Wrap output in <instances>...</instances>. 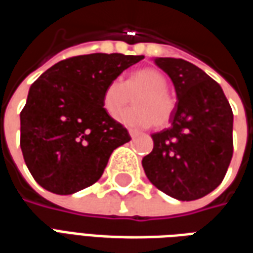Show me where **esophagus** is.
Segmentation results:
<instances>
[{"label": "esophagus", "mask_w": 253, "mask_h": 253, "mask_svg": "<svg viewBox=\"0 0 253 253\" xmlns=\"http://www.w3.org/2000/svg\"><path fill=\"white\" fill-rule=\"evenodd\" d=\"M128 134H130V137L131 138H135L139 134L138 131H135V130H128Z\"/></svg>", "instance_id": "1"}]
</instances>
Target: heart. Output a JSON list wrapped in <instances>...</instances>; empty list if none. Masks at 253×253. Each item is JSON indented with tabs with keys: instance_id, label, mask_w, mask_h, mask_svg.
Listing matches in <instances>:
<instances>
[{
	"instance_id": "1",
	"label": "heart",
	"mask_w": 253,
	"mask_h": 253,
	"mask_svg": "<svg viewBox=\"0 0 253 253\" xmlns=\"http://www.w3.org/2000/svg\"><path fill=\"white\" fill-rule=\"evenodd\" d=\"M168 81L156 69H142L134 72L122 81L112 80L104 89L103 107L110 116H115L135 96L134 108L118 115L122 125L134 128H148L156 123L157 127L168 125L175 111V101L168 94Z\"/></svg>"
}]
</instances>
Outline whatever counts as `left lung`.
<instances>
[{"mask_svg": "<svg viewBox=\"0 0 253 253\" xmlns=\"http://www.w3.org/2000/svg\"><path fill=\"white\" fill-rule=\"evenodd\" d=\"M175 86L170 127L154 132L153 150L143 157L148 179L179 201H195L215 190L233 154V112L219 84L195 65L154 58Z\"/></svg>", "mask_w": 253, "mask_h": 253, "instance_id": "left-lung-1", "label": "left lung"}]
</instances>
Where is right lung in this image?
Instances as JSON below:
<instances>
[{"instance_id":"right-lung-1","label":"right lung","mask_w":253,"mask_h":253,"mask_svg":"<svg viewBox=\"0 0 253 253\" xmlns=\"http://www.w3.org/2000/svg\"><path fill=\"white\" fill-rule=\"evenodd\" d=\"M143 58L78 55L55 63L31 85L20 114V146L39 186L70 195L99 180L112 152L131 139L105 112L104 89Z\"/></svg>"}]
</instances>
